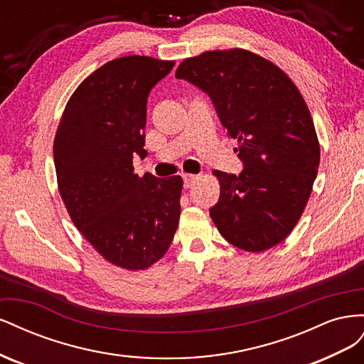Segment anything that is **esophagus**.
I'll return each mask as SVG.
<instances>
[{
	"label": "esophagus",
	"mask_w": 364,
	"mask_h": 364,
	"mask_svg": "<svg viewBox=\"0 0 364 364\" xmlns=\"http://www.w3.org/2000/svg\"><path fill=\"white\" fill-rule=\"evenodd\" d=\"M200 179L199 174H183V185L185 188H190L197 181Z\"/></svg>",
	"instance_id": "34e87169"
}]
</instances>
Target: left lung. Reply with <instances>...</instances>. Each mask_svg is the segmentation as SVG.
Wrapping results in <instances>:
<instances>
[{
    "mask_svg": "<svg viewBox=\"0 0 364 364\" xmlns=\"http://www.w3.org/2000/svg\"><path fill=\"white\" fill-rule=\"evenodd\" d=\"M176 79L208 94L228 136L238 142L243 171L214 170L220 197L209 215L218 232L247 252L279 245L299 222L321 161L301 92L277 65L240 48L185 59Z\"/></svg>",
    "mask_w": 364,
    "mask_h": 364,
    "instance_id": "8db88e82",
    "label": "left lung"
}]
</instances>
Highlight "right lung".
<instances>
[{"label": "right lung", "mask_w": 364, "mask_h": 364, "mask_svg": "<svg viewBox=\"0 0 364 364\" xmlns=\"http://www.w3.org/2000/svg\"><path fill=\"white\" fill-rule=\"evenodd\" d=\"M174 67L147 56L114 59L79 85L54 138L62 200L75 228L114 266L144 270L168 250L181 217L182 178L134 173L147 156V98Z\"/></svg>", "instance_id": "add662e5"}]
</instances>
